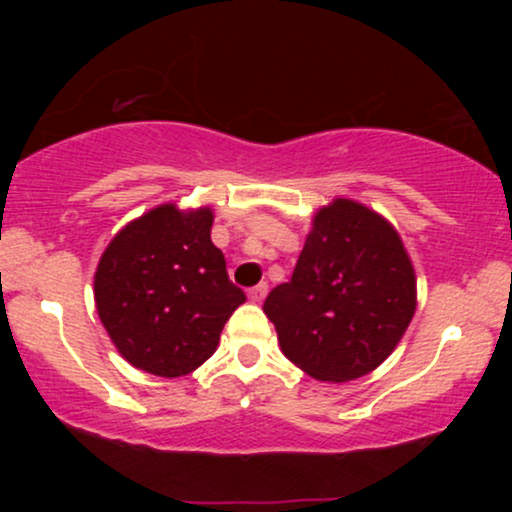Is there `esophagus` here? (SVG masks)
<instances>
[{
    "label": "esophagus",
    "instance_id": "obj_1",
    "mask_svg": "<svg viewBox=\"0 0 512 512\" xmlns=\"http://www.w3.org/2000/svg\"><path fill=\"white\" fill-rule=\"evenodd\" d=\"M267 281H262V284H257V286H252V289L248 291V296H250V301L252 303H262L264 301V296H267Z\"/></svg>",
    "mask_w": 512,
    "mask_h": 512
}]
</instances>
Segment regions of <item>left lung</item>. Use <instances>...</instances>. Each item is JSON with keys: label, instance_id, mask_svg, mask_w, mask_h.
Masks as SVG:
<instances>
[{"label": "left lung", "instance_id": "left-lung-1", "mask_svg": "<svg viewBox=\"0 0 512 512\" xmlns=\"http://www.w3.org/2000/svg\"><path fill=\"white\" fill-rule=\"evenodd\" d=\"M262 310L291 363L315 380L346 383L378 368L402 339L416 310L414 267L390 223L334 199Z\"/></svg>", "mask_w": 512, "mask_h": 512}]
</instances>
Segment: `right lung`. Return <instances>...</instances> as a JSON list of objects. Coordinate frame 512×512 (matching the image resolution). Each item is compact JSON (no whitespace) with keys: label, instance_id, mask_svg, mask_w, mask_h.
I'll return each mask as SVG.
<instances>
[{"label":"right lung","instance_id":"1","mask_svg":"<svg viewBox=\"0 0 512 512\" xmlns=\"http://www.w3.org/2000/svg\"><path fill=\"white\" fill-rule=\"evenodd\" d=\"M211 209L163 204L122 228L98 264L96 308L117 351L132 366L178 378L219 346L240 303L223 252L211 243Z\"/></svg>","mask_w":512,"mask_h":512}]
</instances>
